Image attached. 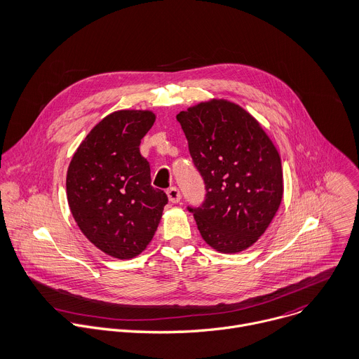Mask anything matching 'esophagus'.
Listing matches in <instances>:
<instances>
[{
	"label": "esophagus",
	"mask_w": 359,
	"mask_h": 359,
	"mask_svg": "<svg viewBox=\"0 0 359 359\" xmlns=\"http://www.w3.org/2000/svg\"><path fill=\"white\" fill-rule=\"evenodd\" d=\"M167 196H168V201L171 203H178L180 199H181V192H180L178 188L171 187L170 189H167Z\"/></svg>",
	"instance_id": "esophagus-1"
}]
</instances>
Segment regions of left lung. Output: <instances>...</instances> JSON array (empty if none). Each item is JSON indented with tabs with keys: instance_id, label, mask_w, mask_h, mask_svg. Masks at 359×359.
Segmentation results:
<instances>
[{
	"instance_id": "8db88e82",
	"label": "left lung",
	"mask_w": 359,
	"mask_h": 359,
	"mask_svg": "<svg viewBox=\"0 0 359 359\" xmlns=\"http://www.w3.org/2000/svg\"><path fill=\"white\" fill-rule=\"evenodd\" d=\"M206 199L192 209L202 239L238 253L266 232L283 199L281 160L260 123L226 99H210L177 114Z\"/></svg>"
}]
</instances>
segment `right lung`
Listing matches in <instances>:
<instances>
[{
    "label": "right lung",
    "instance_id": "1",
    "mask_svg": "<svg viewBox=\"0 0 359 359\" xmlns=\"http://www.w3.org/2000/svg\"><path fill=\"white\" fill-rule=\"evenodd\" d=\"M151 110H117L85 137L66 172V196L82 233L103 253L126 260L151 242L168 198L151 187L140 142Z\"/></svg>",
    "mask_w": 359,
    "mask_h": 359
}]
</instances>
